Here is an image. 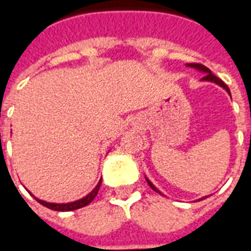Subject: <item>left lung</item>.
<instances>
[{
    "mask_svg": "<svg viewBox=\"0 0 251 251\" xmlns=\"http://www.w3.org/2000/svg\"><path fill=\"white\" fill-rule=\"evenodd\" d=\"M186 65H187V67H190V68H194V69L201 72V73H204L205 75H204V77H203V78H201V81H208V82L216 83V85H219V86L223 87L224 90H226V93H228V94L230 95V90H229V87L226 86V85H225V83L223 82V81H221L220 78H219V77H216V75H212V72L209 71L208 68L204 67V65H201V64H195V63L186 64ZM145 179H147L148 184L151 186V188H152L153 191H156V192H158V194H161L160 190H158V188H157L156 186H154V184H153L152 182H151V180L148 179V178H145ZM161 195H162V194H161ZM204 198H207V196H204ZM201 199H203V198H201Z\"/></svg>",
    "mask_w": 251,
    "mask_h": 251,
    "instance_id": "obj_1",
    "label": "left lung"
}]
</instances>
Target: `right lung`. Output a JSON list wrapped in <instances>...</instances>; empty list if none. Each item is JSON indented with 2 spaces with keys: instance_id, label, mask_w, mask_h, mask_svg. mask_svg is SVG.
Masks as SVG:
<instances>
[{
  "instance_id": "right-lung-1",
  "label": "right lung",
  "mask_w": 251,
  "mask_h": 251,
  "mask_svg": "<svg viewBox=\"0 0 251 251\" xmlns=\"http://www.w3.org/2000/svg\"><path fill=\"white\" fill-rule=\"evenodd\" d=\"M100 183H102V179L99 180L98 184L95 186V188L91 192H89L86 196H83L82 199H78L75 200V201H71V203H48V201H44V200H40L38 198H35V199L38 200L39 203L47 208L50 209H53V211H60V212H68V211H75V209H78V208H82L85 205H87L89 203H91L94 198L97 196L99 191V187H100Z\"/></svg>"
}]
</instances>
